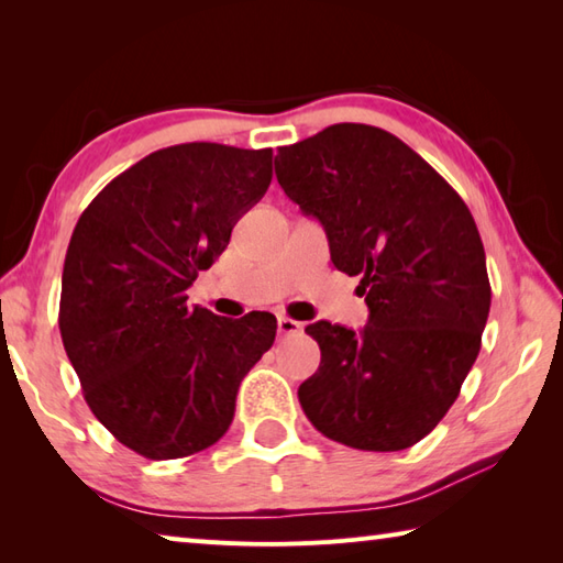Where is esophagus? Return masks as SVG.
<instances>
[{
	"instance_id": "1",
	"label": "esophagus",
	"mask_w": 563,
	"mask_h": 563,
	"mask_svg": "<svg viewBox=\"0 0 563 563\" xmlns=\"http://www.w3.org/2000/svg\"><path fill=\"white\" fill-rule=\"evenodd\" d=\"M277 328H279V334H284V336H294V334H301V332H303V322L291 320V318H279Z\"/></svg>"
}]
</instances>
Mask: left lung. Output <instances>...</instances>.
Returning a JSON list of instances; mask_svg holds the SVG:
<instances>
[{
  "label": "left lung",
  "mask_w": 563,
  "mask_h": 563,
  "mask_svg": "<svg viewBox=\"0 0 563 563\" xmlns=\"http://www.w3.org/2000/svg\"><path fill=\"white\" fill-rule=\"evenodd\" d=\"M286 197L316 217L334 267L361 274L368 324L306 332L320 366L298 387L310 423L356 451L419 443L453 407L492 306L467 205L417 152L380 128L340 122L282 146Z\"/></svg>",
  "instance_id": "8db88e82"
}]
</instances>
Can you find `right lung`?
Here are the masks:
<instances>
[{"mask_svg":"<svg viewBox=\"0 0 563 563\" xmlns=\"http://www.w3.org/2000/svg\"><path fill=\"white\" fill-rule=\"evenodd\" d=\"M272 183V148L190 142L144 156L84 209L62 272V344L96 419L148 460L205 451L274 344L277 318L187 306Z\"/></svg>","mask_w":563,"mask_h":563,"instance_id":"add662e5","label":"right lung"}]
</instances>
